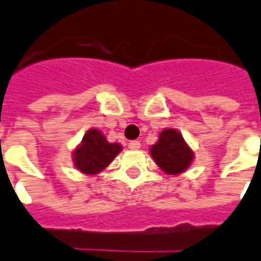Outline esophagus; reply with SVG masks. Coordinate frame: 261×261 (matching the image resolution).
<instances>
[{"label":"esophagus","mask_w":261,"mask_h":261,"mask_svg":"<svg viewBox=\"0 0 261 261\" xmlns=\"http://www.w3.org/2000/svg\"><path fill=\"white\" fill-rule=\"evenodd\" d=\"M127 148L134 149V150H136V149H141V142H139V141H130L129 143H127Z\"/></svg>","instance_id":"34e87169"}]
</instances>
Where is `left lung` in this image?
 <instances>
[{"label": "left lung", "mask_w": 261, "mask_h": 261, "mask_svg": "<svg viewBox=\"0 0 261 261\" xmlns=\"http://www.w3.org/2000/svg\"><path fill=\"white\" fill-rule=\"evenodd\" d=\"M156 165L168 175H179L192 165L193 150L189 148L183 136L176 129H163L159 141L150 148Z\"/></svg>", "instance_id": "obj_1"}]
</instances>
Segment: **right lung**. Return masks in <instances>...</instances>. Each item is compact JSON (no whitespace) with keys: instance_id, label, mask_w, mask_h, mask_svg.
<instances>
[{"instance_id":"1","label":"right lung","mask_w":261,"mask_h":261,"mask_svg":"<svg viewBox=\"0 0 261 261\" xmlns=\"http://www.w3.org/2000/svg\"><path fill=\"white\" fill-rule=\"evenodd\" d=\"M122 150L119 143H109L98 129H89L73 150L75 168L85 175H96L107 168Z\"/></svg>"}]
</instances>
